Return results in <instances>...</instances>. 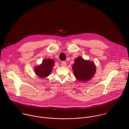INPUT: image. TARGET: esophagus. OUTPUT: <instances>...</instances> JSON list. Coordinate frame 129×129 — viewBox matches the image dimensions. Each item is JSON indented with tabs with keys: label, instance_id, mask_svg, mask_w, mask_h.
Wrapping results in <instances>:
<instances>
[{
	"label": "esophagus",
	"instance_id": "34e87169",
	"mask_svg": "<svg viewBox=\"0 0 129 129\" xmlns=\"http://www.w3.org/2000/svg\"><path fill=\"white\" fill-rule=\"evenodd\" d=\"M61 66H62V67H66V63L65 62L63 61V62H62V63H61Z\"/></svg>",
	"mask_w": 129,
	"mask_h": 129
}]
</instances>
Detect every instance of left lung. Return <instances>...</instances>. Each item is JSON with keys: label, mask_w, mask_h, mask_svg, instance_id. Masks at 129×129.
<instances>
[{"label": "left lung", "mask_w": 129, "mask_h": 129, "mask_svg": "<svg viewBox=\"0 0 129 129\" xmlns=\"http://www.w3.org/2000/svg\"><path fill=\"white\" fill-rule=\"evenodd\" d=\"M72 69L74 76L78 80L87 82L94 75L96 66L93 62L85 60L82 57H79L75 59L72 65Z\"/></svg>", "instance_id": "1"}]
</instances>
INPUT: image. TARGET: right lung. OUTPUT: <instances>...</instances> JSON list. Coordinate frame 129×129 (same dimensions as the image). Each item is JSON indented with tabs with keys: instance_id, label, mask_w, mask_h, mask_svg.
<instances>
[{
	"instance_id": "1",
	"label": "right lung",
	"mask_w": 129,
	"mask_h": 129,
	"mask_svg": "<svg viewBox=\"0 0 129 129\" xmlns=\"http://www.w3.org/2000/svg\"><path fill=\"white\" fill-rule=\"evenodd\" d=\"M54 64V60L44 59L40 65L35 67L34 70L36 75L41 78L47 77L51 72Z\"/></svg>"
}]
</instances>
